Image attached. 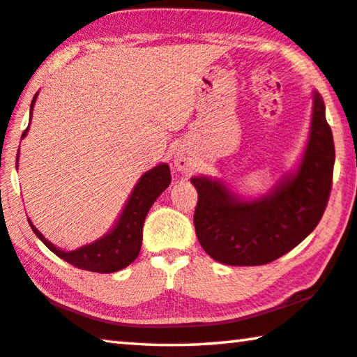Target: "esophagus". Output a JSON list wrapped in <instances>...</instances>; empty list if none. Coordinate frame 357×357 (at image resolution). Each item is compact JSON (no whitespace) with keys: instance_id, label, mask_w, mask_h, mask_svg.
<instances>
[{"instance_id":"obj_1","label":"esophagus","mask_w":357,"mask_h":357,"mask_svg":"<svg viewBox=\"0 0 357 357\" xmlns=\"http://www.w3.org/2000/svg\"><path fill=\"white\" fill-rule=\"evenodd\" d=\"M173 163H174V167L179 169V172H189V169L192 168L190 158L185 155L184 152H176L173 158Z\"/></svg>"}]
</instances>
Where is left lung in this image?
<instances>
[{
  "label": "left lung",
  "mask_w": 357,
  "mask_h": 357,
  "mask_svg": "<svg viewBox=\"0 0 357 357\" xmlns=\"http://www.w3.org/2000/svg\"><path fill=\"white\" fill-rule=\"evenodd\" d=\"M335 148L326 106L314 92L310 138L297 172L270 194L243 200L219 179L192 178L199 192L195 234L203 250L227 265L251 267L284 256L307 238L324 214L332 189Z\"/></svg>",
  "instance_id": "left-lung-1"
}]
</instances>
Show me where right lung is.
Instances as JSON below:
<instances>
[{
	"mask_svg": "<svg viewBox=\"0 0 357 357\" xmlns=\"http://www.w3.org/2000/svg\"><path fill=\"white\" fill-rule=\"evenodd\" d=\"M36 97L38 93L33 97L30 106V121ZM26 132L28 128L22 133V138H25ZM17 162H19V154L15 158V168ZM169 183H172V174H169V167L167 163H160V165L146 172L135 185L132 195H130L126 208H123L121 218H119L112 230L107 231L100 240L77 248L75 251H63L54 246L52 243L44 238V235L31 224L30 219H28V222H30L38 238L55 256L66 260L68 264L75 265L81 270L97 271V273H112V271L126 268L127 265L138 257L141 243H143L144 219L148 216L151 206L157 200V197L168 188Z\"/></svg>",
	"mask_w": 357,
	"mask_h": 357,
	"instance_id": "right-lung-1",
	"label": "right lung"
}]
</instances>
